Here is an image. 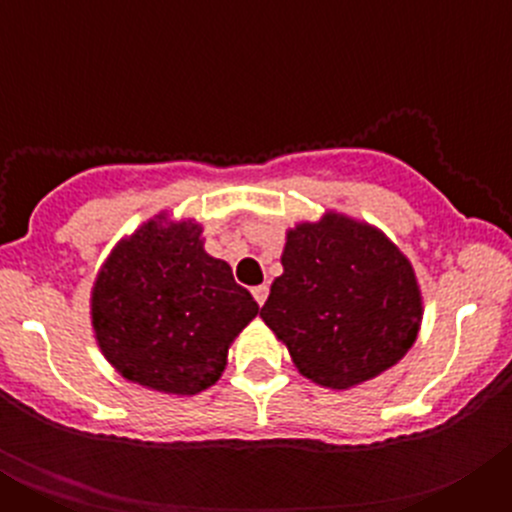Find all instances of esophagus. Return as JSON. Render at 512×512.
Instances as JSON below:
<instances>
[{
    "label": "esophagus",
    "mask_w": 512,
    "mask_h": 512,
    "mask_svg": "<svg viewBox=\"0 0 512 512\" xmlns=\"http://www.w3.org/2000/svg\"><path fill=\"white\" fill-rule=\"evenodd\" d=\"M251 295H253V300L259 302V305H264L266 297H269V287H266V284H259V287L251 289Z\"/></svg>",
    "instance_id": "obj_1"
}]
</instances>
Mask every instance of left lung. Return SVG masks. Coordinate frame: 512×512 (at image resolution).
<instances>
[{"mask_svg":"<svg viewBox=\"0 0 512 512\" xmlns=\"http://www.w3.org/2000/svg\"><path fill=\"white\" fill-rule=\"evenodd\" d=\"M282 266L261 318L302 377L348 390L413 348L423 320L418 279L379 228L325 212L287 230Z\"/></svg>","mask_w":512,"mask_h":512,"instance_id":"8db88e82","label":"left lung"}]
</instances>
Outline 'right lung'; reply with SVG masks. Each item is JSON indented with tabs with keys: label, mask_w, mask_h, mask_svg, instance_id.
<instances>
[{
	"label": "right lung",
	"mask_w": 512,
	"mask_h": 512,
	"mask_svg": "<svg viewBox=\"0 0 512 512\" xmlns=\"http://www.w3.org/2000/svg\"><path fill=\"white\" fill-rule=\"evenodd\" d=\"M259 315L202 225L158 212L117 243L92 287L99 351L148 390L197 395L220 379L228 348Z\"/></svg>",
	"instance_id": "right-lung-1"
}]
</instances>
